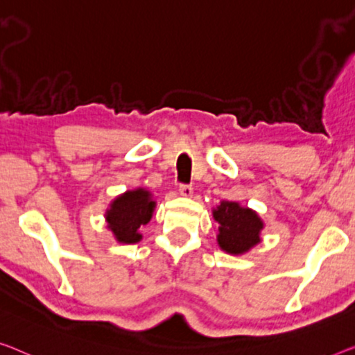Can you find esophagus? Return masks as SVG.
Instances as JSON below:
<instances>
[{"label":"esophagus","instance_id":"34e87169","mask_svg":"<svg viewBox=\"0 0 355 355\" xmlns=\"http://www.w3.org/2000/svg\"><path fill=\"white\" fill-rule=\"evenodd\" d=\"M178 191L183 196V198H191L193 196V188L189 187V184H180Z\"/></svg>","mask_w":355,"mask_h":355}]
</instances>
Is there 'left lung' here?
I'll return each mask as SVG.
<instances>
[{
    "label": "left lung",
    "instance_id": "8db88e82",
    "mask_svg": "<svg viewBox=\"0 0 355 355\" xmlns=\"http://www.w3.org/2000/svg\"><path fill=\"white\" fill-rule=\"evenodd\" d=\"M211 215L218 223L216 244L230 255H244L261 242L264 223L250 207L236 200H221Z\"/></svg>",
    "mask_w": 355,
    "mask_h": 355
}]
</instances>
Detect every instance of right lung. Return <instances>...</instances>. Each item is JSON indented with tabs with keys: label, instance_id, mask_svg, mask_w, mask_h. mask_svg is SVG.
<instances>
[{
	"label": "right lung",
	"instance_id": "right-lung-1",
	"mask_svg": "<svg viewBox=\"0 0 355 355\" xmlns=\"http://www.w3.org/2000/svg\"><path fill=\"white\" fill-rule=\"evenodd\" d=\"M156 200L146 188L127 189L125 193L116 196L105 211L107 228L113 232L119 244H137L141 241L140 228L150 223Z\"/></svg>",
	"mask_w": 355,
	"mask_h": 355
}]
</instances>
